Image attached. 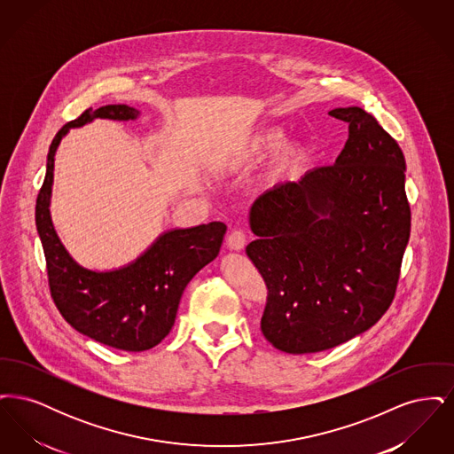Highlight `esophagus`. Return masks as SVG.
Instances as JSON below:
<instances>
[{"label":"esophagus","instance_id":"esophagus-1","mask_svg":"<svg viewBox=\"0 0 454 454\" xmlns=\"http://www.w3.org/2000/svg\"><path fill=\"white\" fill-rule=\"evenodd\" d=\"M247 245V233L243 230H231L228 235V248L231 250H243Z\"/></svg>","mask_w":454,"mask_h":454}]
</instances>
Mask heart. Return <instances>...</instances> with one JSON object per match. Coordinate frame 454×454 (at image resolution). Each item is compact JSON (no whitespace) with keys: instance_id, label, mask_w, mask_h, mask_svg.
Listing matches in <instances>:
<instances>
[{"instance_id":"obj_1","label":"heart","mask_w":454,"mask_h":454,"mask_svg":"<svg viewBox=\"0 0 454 454\" xmlns=\"http://www.w3.org/2000/svg\"><path fill=\"white\" fill-rule=\"evenodd\" d=\"M279 143H281V134H274V136L270 137V141H269L270 146H278Z\"/></svg>"}]
</instances>
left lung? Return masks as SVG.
<instances>
[{"mask_svg":"<svg viewBox=\"0 0 454 454\" xmlns=\"http://www.w3.org/2000/svg\"><path fill=\"white\" fill-rule=\"evenodd\" d=\"M333 165L263 192L250 209L247 255L267 286L263 337L282 352L340 346L376 324L395 298L411 237L405 156L361 107Z\"/></svg>","mask_w":454,"mask_h":454,"instance_id":"1","label":"left lung"}]
</instances>
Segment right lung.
Returning a JSON list of instances; mask_svg holds the SVG:
<instances>
[{
  "instance_id": "1",
  "label": "right lung",
  "mask_w": 454,
  "mask_h": 454,
  "mask_svg": "<svg viewBox=\"0 0 454 454\" xmlns=\"http://www.w3.org/2000/svg\"><path fill=\"white\" fill-rule=\"evenodd\" d=\"M139 110L128 106L87 108L63 126L47 153V172L35 204L51 296L67 324L104 346L143 352L158 346L172 330L184 289L195 274L216 259L226 224L213 221L163 233L129 265L97 272L78 265L56 235L49 204L54 154L71 128L93 119L129 121Z\"/></svg>"
}]
</instances>
